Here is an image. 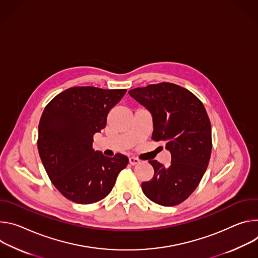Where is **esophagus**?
Instances as JSON below:
<instances>
[{
    "label": "esophagus",
    "mask_w": 258,
    "mask_h": 258,
    "mask_svg": "<svg viewBox=\"0 0 258 258\" xmlns=\"http://www.w3.org/2000/svg\"><path fill=\"white\" fill-rule=\"evenodd\" d=\"M138 163H139V160H138L137 158H134V157L129 158V164H130V165L134 166V165H136V164H138Z\"/></svg>",
    "instance_id": "esophagus-1"
}]
</instances>
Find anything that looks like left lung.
<instances>
[{
    "label": "left lung",
    "instance_id": "obj_1",
    "mask_svg": "<svg viewBox=\"0 0 258 258\" xmlns=\"http://www.w3.org/2000/svg\"><path fill=\"white\" fill-rule=\"evenodd\" d=\"M129 94L151 112L152 139L166 141L171 154L168 167L149 161L155 173L141 183L142 191L159 205H178L197 188L209 164L212 137L207 111L190 91L172 83L135 88Z\"/></svg>",
    "mask_w": 258,
    "mask_h": 258
}]
</instances>
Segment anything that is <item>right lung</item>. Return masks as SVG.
<instances>
[{
  "instance_id": "right-lung-1",
  "label": "right lung",
  "mask_w": 258,
  "mask_h": 258,
  "mask_svg": "<svg viewBox=\"0 0 258 258\" xmlns=\"http://www.w3.org/2000/svg\"><path fill=\"white\" fill-rule=\"evenodd\" d=\"M126 91L73 87L45 107L39 124V155L52 183L70 201H100L128 165L122 154L108 158L92 149L93 135L105 127L107 113Z\"/></svg>"
}]
</instances>
